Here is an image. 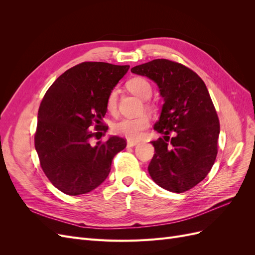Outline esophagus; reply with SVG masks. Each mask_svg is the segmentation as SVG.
<instances>
[{"label":"esophagus","instance_id":"esophagus-1","mask_svg":"<svg viewBox=\"0 0 255 255\" xmlns=\"http://www.w3.org/2000/svg\"><path fill=\"white\" fill-rule=\"evenodd\" d=\"M137 144H138V141L130 140V139L128 140V146H134V145H137Z\"/></svg>","mask_w":255,"mask_h":255}]
</instances>
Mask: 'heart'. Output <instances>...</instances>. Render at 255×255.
<instances>
[{"instance_id":"b5f03b06","label":"heart","mask_w":255,"mask_h":255,"mask_svg":"<svg viewBox=\"0 0 255 255\" xmlns=\"http://www.w3.org/2000/svg\"><path fill=\"white\" fill-rule=\"evenodd\" d=\"M128 89L143 100L150 98L152 95V85L148 80L143 78H133L127 83ZM118 104V89L113 88L106 98V109L114 114L117 111ZM150 107L149 103L145 104ZM150 127V117L146 114H142L135 118H122L116 121L113 125V132L120 136H125L128 139H139L144 130Z\"/></svg>"}]
</instances>
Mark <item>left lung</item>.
I'll list each match as a JSON object with an SVG mask.
<instances>
[{
	"label": "left lung",
	"instance_id": "1",
	"mask_svg": "<svg viewBox=\"0 0 255 255\" xmlns=\"http://www.w3.org/2000/svg\"><path fill=\"white\" fill-rule=\"evenodd\" d=\"M130 71L155 82L165 100L154 126L164 138L152 141V180L176 194L187 191L205 179L218 153L219 119L205 84L188 67L164 58Z\"/></svg>",
	"mask_w": 255,
	"mask_h": 255
}]
</instances>
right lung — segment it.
<instances>
[{"label": "right lung", "mask_w": 255, "mask_h": 255, "mask_svg": "<svg viewBox=\"0 0 255 255\" xmlns=\"http://www.w3.org/2000/svg\"><path fill=\"white\" fill-rule=\"evenodd\" d=\"M129 66L84 61L61 74L45 92L38 111L35 148L49 181L69 196L101 185L114 156L127 140L113 136L92 143L103 132L106 98ZM95 126V128L92 127Z\"/></svg>", "instance_id": "obj_1"}]
</instances>
